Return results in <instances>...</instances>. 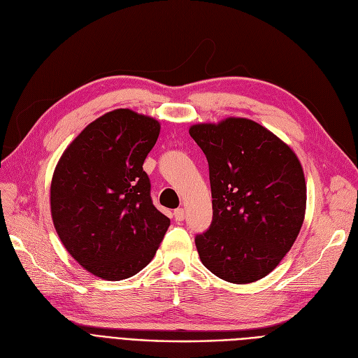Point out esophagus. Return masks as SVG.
<instances>
[{
  "instance_id": "34e87169",
  "label": "esophagus",
  "mask_w": 358,
  "mask_h": 358,
  "mask_svg": "<svg viewBox=\"0 0 358 358\" xmlns=\"http://www.w3.org/2000/svg\"><path fill=\"white\" fill-rule=\"evenodd\" d=\"M174 217H176L177 222H182L184 220V210L182 208H177L174 211Z\"/></svg>"
}]
</instances>
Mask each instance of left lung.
<instances>
[{"label": "left lung", "mask_w": 358, "mask_h": 358, "mask_svg": "<svg viewBox=\"0 0 358 358\" xmlns=\"http://www.w3.org/2000/svg\"><path fill=\"white\" fill-rule=\"evenodd\" d=\"M189 134L208 160L213 194V223L194 239L201 262L227 282L259 281L278 266L303 224L301 160L245 117L196 123Z\"/></svg>", "instance_id": "8db88e82"}]
</instances>
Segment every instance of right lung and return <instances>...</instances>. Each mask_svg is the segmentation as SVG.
Listing matches in <instances>:
<instances>
[{
  "label": "right lung",
  "mask_w": 358,
  "mask_h": 358,
  "mask_svg": "<svg viewBox=\"0 0 358 358\" xmlns=\"http://www.w3.org/2000/svg\"><path fill=\"white\" fill-rule=\"evenodd\" d=\"M160 123L129 108L103 114L65 148L50 184V211L66 251L107 281L152 262L171 224L150 198L143 164Z\"/></svg>",
  "instance_id": "obj_1"
}]
</instances>
